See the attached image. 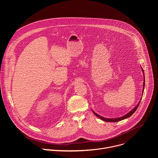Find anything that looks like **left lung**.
I'll list each match as a JSON object with an SVG mask.
<instances>
[{
  "instance_id": "8db88e82",
  "label": "left lung",
  "mask_w": 158,
  "mask_h": 158,
  "mask_svg": "<svg viewBox=\"0 0 158 158\" xmlns=\"http://www.w3.org/2000/svg\"><path fill=\"white\" fill-rule=\"evenodd\" d=\"M142 69V71H143V74H144V71H143V68H141ZM144 85H145V80H144V82H143V93H144ZM141 100H140V101H141ZM140 101L139 102V103L136 106V107H135L134 109H132L129 112H128L127 114H126V115H124V116H122V117H120V118H113V119H112V118H103V117H102V116H99V115H98L97 113H96V112L93 110V112H94V114L96 116H98V118H99L100 119H101L102 120H103V121H106V122H118V121H121V120H123V119H126V118H129L130 116H131L133 114H134V112L136 110V109H138V106H139V104H140Z\"/></svg>"
}]
</instances>
